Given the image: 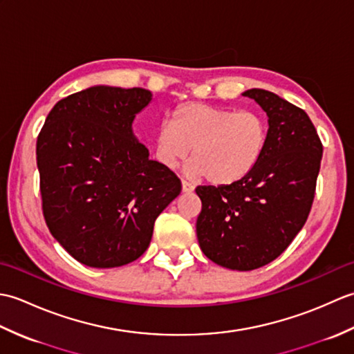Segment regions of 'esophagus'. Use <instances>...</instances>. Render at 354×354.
<instances>
[{
  "instance_id": "34e87169",
  "label": "esophagus",
  "mask_w": 354,
  "mask_h": 354,
  "mask_svg": "<svg viewBox=\"0 0 354 354\" xmlns=\"http://www.w3.org/2000/svg\"><path fill=\"white\" fill-rule=\"evenodd\" d=\"M194 190V185L189 181H183V192L184 193H192Z\"/></svg>"
}]
</instances>
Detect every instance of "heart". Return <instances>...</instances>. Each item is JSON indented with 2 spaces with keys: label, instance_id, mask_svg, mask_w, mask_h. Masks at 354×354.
I'll return each mask as SVG.
<instances>
[{
  "label": "heart",
  "instance_id": "1",
  "mask_svg": "<svg viewBox=\"0 0 354 354\" xmlns=\"http://www.w3.org/2000/svg\"><path fill=\"white\" fill-rule=\"evenodd\" d=\"M268 123L260 112L207 103H185L171 112L153 135V156L175 169L190 153L185 171L219 185L237 183L254 170L265 152Z\"/></svg>",
  "mask_w": 354,
  "mask_h": 354
}]
</instances>
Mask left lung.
Wrapping results in <instances>:
<instances>
[{
	"label": "left lung",
	"instance_id": "obj_1",
	"mask_svg": "<svg viewBox=\"0 0 354 354\" xmlns=\"http://www.w3.org/2000/svg\"><path fill=\"white\" fill-rule=\"evenodd\" d=\"M245 97L268 115V142L259 164L230 185H199V246L216 265L252 270L275 260L304 223L315 198L322 145L309 115L266 89Z\"/></svg>",
	"mask_w": 354,
	"mask_h": 354
}]
</instances>
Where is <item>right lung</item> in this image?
I'll use <instances>...</instances> for the list:
<instances>
[{"label":"right lung","instance_id":"obj_1","mask_svg":"<svg viewBox=\"0 0 354 354\" xmlns=\"http://www.w3.org/2000/svg\"><path fill=\"white\" fill-rule=\"evenodd\" d=\"M142 88L97 85L59 100L36 142L45 223L71 257L118 268L141 257L162 209L181 193L170 169L149 160L135 115Z\"/></svg>","mask_w":354,"mask_h":354}]
</instances>
